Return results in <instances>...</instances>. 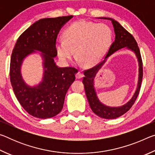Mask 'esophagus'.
<instances>
[{
  "instance_id": "esophagus-1",
  "label": "esophagus",
  "mask_w": 155,
  "mask_h": 155,
  "mask_svg": "<svg viewBox=\"0 0 155 155\" xmlns=\"http://www.w3.org/2000/svg\"><path fill=\"white\" fill-rule=\"evenodd\" d=\"M75 76H76V78H77V79H79V78L83 77V74L81 72H78L77 74H76Z\"/></svg>"
}]
</instances>
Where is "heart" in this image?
<instances>
[{
	"mask_svg": "<svg viewBox=\"0 0 155 155\" xmlns=\"http://www.w3.org/2000/svg\"><path fill=\"white\" fill-rule=\"evenodd\" d=\"M64 40H57L55 49L60 60L68 64L75 54L88 66L96 65L106 55L113 40L112 31L104 23L85 20L72 23L63 33Z\"/></svg>",
	"mask_w": 155,
	"mask_h": 155,
	"instance_id": "b5f03b06",
	"label": "heart"
}]
</instances>
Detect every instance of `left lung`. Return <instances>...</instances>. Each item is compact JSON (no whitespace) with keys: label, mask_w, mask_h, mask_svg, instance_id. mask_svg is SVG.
<instances>
[{"label":"left lung","mask_w":155,"mask_h":155,"mask_svg":"<svg viewBox=\"0 0 155 155\" xmlns=\"http://www.w3.org/2000/svg\"><path fill=\"white\" fill-rule=\"evenodd\" d=\"M99 19H104L111 20L114 28L115 41L111 44V47L107 52V55L104 57L103 61L91 69L85 70L84 72L85 77L83 78V83L85 87L86 96L87 101L90 104V108L92 111L98 116L104 119H115L121 116L129 110L131 107L137 99L139 92H140L141 83L143 77V68L142 61L140 52V49L136 42L135 40L130 33L125 29L118 22L110 18H98ZM125 48L134 52L137 57L139 66V74L138 86L135 94L127 103L120 107H109L103 104L100 102L97 96L96 92L94 87V78L99 69L102 67L107 59L118 49Z\"/></svg>","instance_id":"1"}]
</instances>
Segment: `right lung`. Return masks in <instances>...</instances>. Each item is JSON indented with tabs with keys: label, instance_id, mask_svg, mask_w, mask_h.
<instances>
[{
	"label": "right lung",
	"instance_id": "right-lung-1",
	"mask_svg": "<svg viewBox=\"0 0 155 155\" xmlns=\"http://www.w3.org/2000/svg\"><path fill=\"white\" fill-rule=\"evenodd\" d=\"M72 18L73 15H68L38 20L19 37L13 50L10 62L13 90L20 104L33 117L46 119L59 114L65 94L75 80L78 72L76 68H60L54 59L57 55V35ZM35 53L40 54L43 59V77L38 85L31 86L23 79L21 68L24 59Z\"/></svg>",
	"mask_w": 155,
	"mask_h": 155
}]
</instances>
